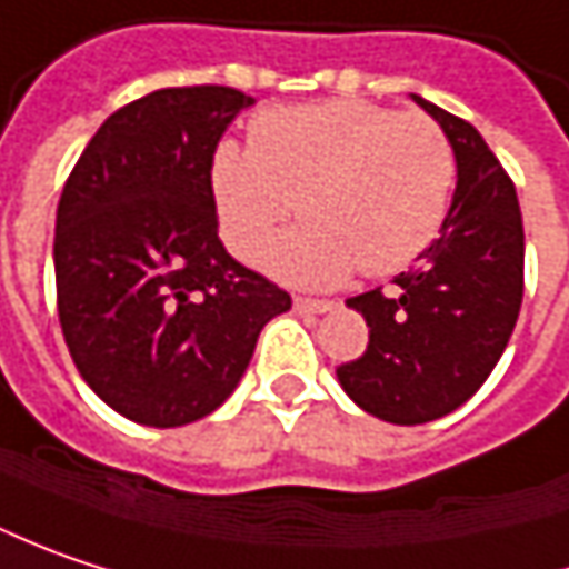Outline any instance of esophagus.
Returning <instances> with one entry per match:
<instances>
[{"instance_id":"obj_1","label":"esophagus","mask_w":569,"mask_h":569,"mask_svg":"<svg viewBox=\"0 0 569 569\" xmlns=\"http://www.w3.org/2000/svg\"><path fill=\"white\" fill-rule=\"evenodd\" d=\"M295 310H300V313H327V310H332V300L303 298V295H298V298H295Z\"/></svg>"}]
</instances>
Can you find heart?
<instances>
[{"mask_svg":"<svg viewBox=\"0 0 569 569\" xmlns=\"http://www.w3.org/2000/svg\"><path fill=\"white\" fill-rule=\"evenodd\" d=\"M213 201L227 246L259 259L298 213L303 230L274 242L269 269L298 284H339L412 266L441 233L458 179L448 133L426 114L336 99L266 111L252 143H220Z\"/></svg>","mask_w":569,"mask_h":569,"instance_id":"heart-1","label":"heart"}]
</instances>
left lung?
Wrapping results in <instances>:
<instances>
[{
    "label": "left lung",
    "mask_w": 569,
    "mask_h": 569,
    "mask_svg": "<svg viewBox=\"0 0 569 569\" xmlns=\"http://www.w3.org/2000/svg\"><path fill=\"white\" fill-rule=\"evenodd\" d=\"M448 133L458 188L410 271L349 298L368 323V349L336 368L358 407L397 426L458 410L490 378L516 329L526 291V230L516 186L473 124L412 96Z\"/></svg>",
    "instance_id": "obj_1"
}]
</instances>
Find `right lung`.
<instances>
[{
  "label": "right lung",
  "mask_w": 569,
  "mask_h": 569,
  "mask_svg": "<svg viewBox=\"0 0 569 569\" xmlns=\"http://www.w3.org/2000/svg\"><path fill=\"white\" fill-rule=\"evenodd\" d=\"M256 99L159 89L118 108L76 159L57 208V313L72 365L140 426H188L240 383L291 295L217 237L211 169Z\"/></svg>",
  "instance_id": "1"
}]
</instances>
